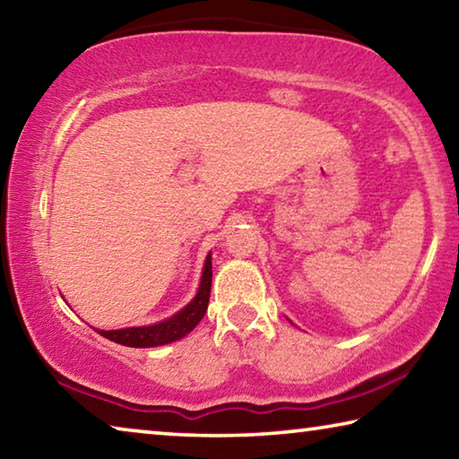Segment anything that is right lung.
I'll use <instances>...</instances> for the list:
<instances>
[{"instance_id": "1", "label": "right lung", "mask_w": 459, "mask_h": 459, "mask_svg": "<svg viewBox=\"0 0 459 459\" xmlns=\"http://www.w3.org/2000/svg\"><path fill=\"white\" fill-rule=\"evenodd\" d=\"M211 285H212V263L211 255L206 257L204 263V273H202L200 290L188 306L176 316L153 325H143V328H123V330H97L100 336L107 340L117 342L123 346L131 348H150V346H161L169 344V342L184 338L186 333H190L196 324L204 317L208 299H211Z\"/></svg>"}]
</instances>
